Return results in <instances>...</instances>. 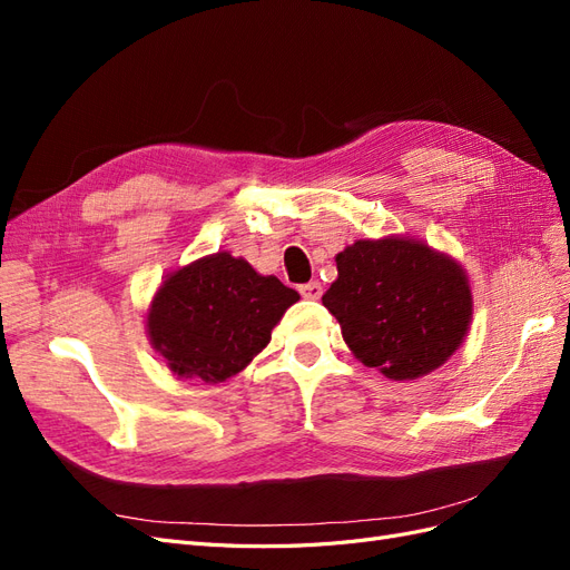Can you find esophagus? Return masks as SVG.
Listing matches in <instances>:
<instances>
[{
    "label": "esophagus",
    "instance_id": "obj_1",
    "mask_svg": "<svg viewBox=\"0 0 570 570\" xmlns=\"http://www.w3.org/2000/svg\"><path fill=\"white\" fill-rule=\"evenodd\" d=\"M299 295H302L304 299H321V295H323V285H321L318 281H312V283H306V285H299Z\"/></svg>",
    "mask_w": 570,
    "mask_h": 570
}]
</instances>
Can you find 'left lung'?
<instances>
[{"instance_id": "8db88e82", "label": "left lung", "mask_w": 570, "mask_h": 570, "mask_svg": "<svg viewBox=\"0 0 570 570\" xmlns=\"http://www.w3.org/2000/svg\"><path fill=\"white\" fill-rule=\"evenodd\" d=\"M323 295L352 354L392 381L440 368L469 333L473 295L452 256L409 237L356 239Z\"/></svg>"}]
</instances>
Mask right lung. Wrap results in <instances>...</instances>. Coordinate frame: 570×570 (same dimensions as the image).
Returning <instances> with one entry per match:
<instances>
[{
	"mask_svg": "<svg viewBox=\"0 0 570 570\" xmlns=\"http://www.w3.org/2000/svg\"><path fill=\"white\" fill-rule=\"evenodd\" d=\"M299 299L275 275H258L228 252L170 273L147 312V335L180 377L223 383L271 342V331Z\"/></svg>",
	"mask_w": 570,
	"mask_h": 570,
	"instance_id": "1",
	"label": "right lung"
}]
</instances>
